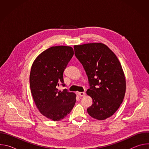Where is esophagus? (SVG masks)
I'll list each match as a JSON object with an SVG mask.
<instances>
[{"label":"esophagus","mask_w":149,"mask_h":149,"mask_svg":"<svg viewBox=\"0 0 149 149\" xmlns=\"http://www.w3.org/2000/svg\"><path fill=\"white\" fill-rule=\"evenodd\" d=\"M78 94L80 97H84L85 95H86V93H84V92H79Z\"/></svg>","instance_id":"esophagus-1"}]
</instances>
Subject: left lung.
<instances>
[{"label":"left lung","mask_w":149,"mask_h":149,"mask_svg":"<svg viewBox=\"0 0 149 149\" xmlns=\"http://www.w3.org/2000/svg\"><path fill=\"white\" fill-rule=\"evenodd\" d=\"M74 49L90 86L87 94L93 104L87 109L88 113L99 120L111 117L123 102L125 93V78L119 60L102 43L74 45Z\"/></svg>","instance_id":"8db88e82"}]
</instances>
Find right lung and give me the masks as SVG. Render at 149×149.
I'll list each match as a JSON object with an SVG mask.
<instances>
[{
    "instance_id": "obj_1",
    "label": "right lung",
    "mask_w": 149,
    "mask_h": 149,
    "mask_svg": "<svg viewBox=\"0 0 149 149\" xmlns=\"http://www.w3.org/2000/svg\"><path fill=\"white\" fill-rule=\"evenodd\" d=\"M73 55L71 47H52L39 54L31 67L29 82L35 105L42 115L53 121L64 118L75 104V93L58 89L60 83L65 86L63 73Z\"/></svg>"
}]
</instances>
